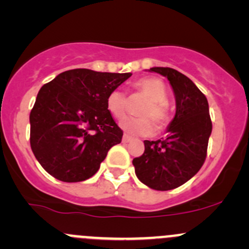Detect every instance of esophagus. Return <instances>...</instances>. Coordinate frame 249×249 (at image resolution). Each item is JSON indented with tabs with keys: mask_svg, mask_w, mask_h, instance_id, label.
<instances>
[{
	"mask_svg": "<svg viewBox=\"0 0 249 249\" xmlns=\"http://www.w3.org/2000/svg\"><path fill=\"white\" fill-rule=\"evenodd\" d=\"M131 140H132V137L130 136V135H127V134H124V136H123V142H124V143L130 142Z\"/></svg>",
	"mask_w": 249,
	"mask_h": 249,
	"instance_id": "1",
	"label": "esophagus"
}]
</instances>
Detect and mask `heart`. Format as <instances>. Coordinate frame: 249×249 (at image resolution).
Segmentation results:
<instances>
[{
	"label": "heart",
	"instance_id": "heart-1",
	"mask_svg": "<svg viewBox=\"0 0 249 249\" xmlns=\"http://www.w3.org/2000/svg\"><path fill=\"white\" fill-rule=\"evenodd\" d=\"M132 90L145 99L137 108L141 117L125 118L120 122V126L134 135H150L154 131V124L161 129L170 119L167 107V92L165 84L159 78L144 77L136 80ZM106 107L112 117L120 119L125 115L127 108V99L120 90H112L106 99Z\"/></svg>",
	"mask_w": 249,
	"mask_h": 249
}]
</instances>
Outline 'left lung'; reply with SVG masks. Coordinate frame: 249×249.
<instances>
[{"instance_id": "8db88e82", "label": "left lung", "mask_w": 249, "mask_h": 249, "mask_svg": "<svg viewBox=\"0 0 249 249\" xmlns=\"http://www.w3.org/2000/svg\"><path fill=\"white\" fill-rule=\"evenodd\" d=\"M149 71L169 79L176 97V114L166 139L144 141V153L132 164L143 184L165 192L184 184L201 169L212 122L207 99L189 78L170 67Z\"/></svg>"}]
</instances>
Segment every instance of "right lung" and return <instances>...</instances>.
<instances>
[{
  "label": "right lung",
  "mask_w": 249,
  "mask_h": 249,
  "mask_svg": "<svg viewBox=\"0 0 249 249\" xmlns=\"http://www.w3.org/2000/svg\"><path fill=\"white\" fill-rule=\"evenodd\" d=\"M130 77L76 69L41 88L30 113V144L49 175L72 183L99 171L123 137L106 107L107 95Z\"/></svg>",
  "instance_id": "right-lung-1"
}]
</instances>
